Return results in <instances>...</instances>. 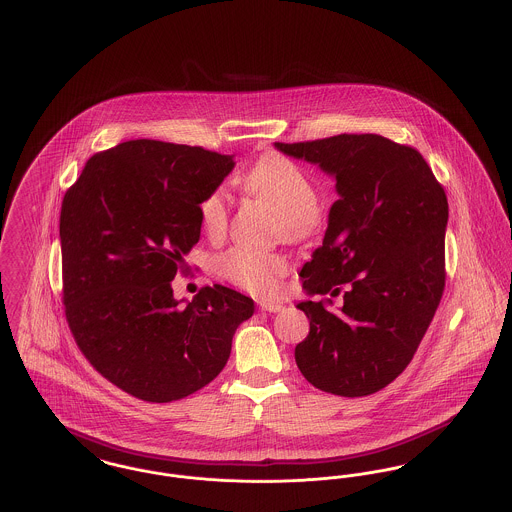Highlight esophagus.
Returning a JSON list of instances; mask_svg holds the SVG:
<instances>
[{
  "label": "esophagus",
  "instance_id": "esophagus-1",
  "mask_svg": "<svg viewBox=\"0 0 512 512\" xmlns=\"http://www.w3.org/2000/svg\"><path fill=\"white\" fill-rule=\"evenodd\" d=\"M284 306L282 304H278V302H259V310L261 312H271V314H276V312H280Z\"/></svg>",
  "mask_w": 512,
  "mask_h": 512
}]
</instances>
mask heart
<instances>
[{
  "label": "heart",
  "mask_w": 512,
  "mask_h": 512,
  "mask_svg": "<svg viewBox=\"0 0 512 512\" xmlns=\"http://www.w3.org/2000/svg\"><path fill=\"white\" fill-rule=\"evenodd\" d=\"M239 185L251 197L271 204L284 218L290 236H310L319 222L317 193L312 179L290 159L269 156L257 161L239 177ZM202 230L208 236H220L228 224V193L214 189L198 206ZM288 261L278 253L232 247L216 259L218 275L239 288L259 296H271L278 288V278L286 273Z\"/></svg>",
  "instance_id": "heart-1"
}]
</instances>
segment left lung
<instances>
[{"label":"left lung","mask_w":512,"mask_h":512,"mask_svg":"<svg viewBox=\"0 0 512 512\" xmlns=\"http://www.w3.org/2000/svg\"><path fill=\"white\" fill-rule=\"evenodd\" d=\"M275 148L319 165L339 195L300 276L308 296L343 292V306L331 312V298L298 304L310 333L296 345V364L327 394H374L407 368L440 304L446 193L415 148L380 134Z\"/></svg>","instance_id":"obj_1"}]
</instances>
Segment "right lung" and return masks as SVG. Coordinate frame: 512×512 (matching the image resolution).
<instances>
[{
	"mask_svg": "<svg viewBox=\"0 0 512 512\" xmlns=\"http://www.w3.org/2000/svg\"><path fill=\"white\" fill-rule=\"evenodd\" d=\"M234 156L159 140L95 154L60 212L66 319L81 353L126 394L167 403L226 366L251 298L204 286L181 306L171 280L198 243V206Z\"/></svg>",
	"mask_w": 512,
	"mask_h": 512,
	"instance_id": "right-lung-1",
	"label": "right lung"
}]
</instances>
